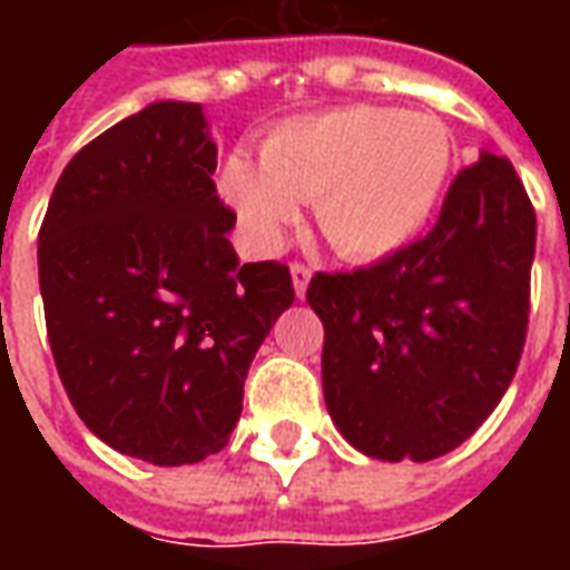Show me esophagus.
<instances>
[{"label":"esophagus","instance_id":"obj_1","mask_svg":"<svg viewBox=\"0 0 570 570\" xmlns=\"http://www.w3.org/2000/svg\"><path fill=\"white\" fill-rule=\"evenodd\" d=\"M289 274H293V286H296V296L305 298V293H308L311 268L305 265V262H293V265H289Z\"/></svg>","mask_w":570,"mask_h":570}]
</instances>
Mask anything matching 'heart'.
I'll return each instance as SVG.
<instances>
[{
    "label": "heart",
    "instance_id": "1",
    "mask_svg": "<svg viewBox=\"0 0 570 570\" xmlns=\"http://www.w3.org/2000/svg\"><path fill=\"white\" fill-rule=\"evenodd\" d=\"M259 164L232 155L219 186L249 240L277 249L314 204L323 240L342 259L391 256L421 235L454 164L449 128L428 112L342 106L281 121Z\"/></svg>",
    "mask_w": 570,
    "mask_h": 570
}]
</instances>
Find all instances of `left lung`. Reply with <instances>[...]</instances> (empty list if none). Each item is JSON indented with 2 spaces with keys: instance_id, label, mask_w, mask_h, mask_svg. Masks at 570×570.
Masks as SVG:
<instances>
[{
  "instance_id": "1",
  "label": "left lung",
  "mask_w": 570,
  "mask_h": 570,
  "mask_svg": "<svg viewBox=\"0 0 570 570\" xmlns=\"http://www.w3.org/2000/svg\"><path fill=\"white\" fill-rule=\"evenodd\" d=\"M534 237L510 158L482 151L428 235L366 268L311 277L323 396L354 449L433 461L476 433L525 347Z\"/></svg>"
}]
</instances>
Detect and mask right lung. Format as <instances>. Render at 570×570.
<instances>
[{"instance_id": "obj_1", "label": "right lung", "mask_w": 570, "mask_h": 570, "mask_svg": "<svg viewBox=\"0 0 570 570\" xmlns=\"http://www.w3.org/2000/svg\"><path fill=\"white\" fill-rule=\"evenodd\" d=\"M198 104H151L81 146L39 228L57 375L116 452L158 466L223 449L244 379L296 289L284 262L240 265Z\"/></svg>"}]
</instances>
